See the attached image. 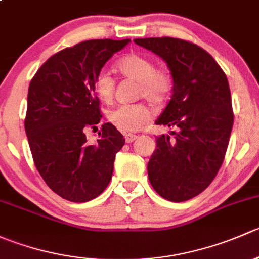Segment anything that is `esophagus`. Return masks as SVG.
Here are the masks:
<instances>
[{
	"mask_svg": "<svg viewBox=\"0 0 259 259\" xmlns=\"http://www.w3.org/2000/svg\"><path fill=\"white\" fill-rule=\"evenodd\" d=\"M137 135H134V134H126L125 135V142L126 143H133L134 142V140H137Z\"/></svg>",
	"mask_w": 259,
	"mask_h": 259,
	"instance_id": "esophagus-1",
	"label": "esophagus"
}]
</instances>
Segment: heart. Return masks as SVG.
<instances>
[{
  "instance_id": "obj_1",
  "label": "heart",
  "mask_w": 259,
  "mask_h": 259,
  "mask_svg": "<svg viewBox=\"0 0 259 259\" xmlns=\"http://www.w3.org/2000/svg\"><path fill=\"white\" fill-rule=\"evenodd\" d=\"M122 76L139 82L138 95L150 103L163 104L171 90L170 75L163 70H156L155 62L143 55L133 54L122 57L116 64ZM115 82L110 72L101 70L94 80V90L103 103H110L114 96ZM108 119L121 132H137L151 120V111L145 104L120 105L108 113Z\"/></svg>"
}]
</instances>
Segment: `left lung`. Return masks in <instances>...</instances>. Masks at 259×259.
<instances>
[{
	"mask_svg": "<svg viewBox=\"0 0 259 259\" xmlns=\"http://www.w3.org/2000/svg\"><path fill=\"white\" fill-rule=\"evenodd\" d=\"M165 61L173 94L156 125L176 129L159 135L148 163L151 187L164 199L185 202L213 182L229 143L233 111L226 74L205 50L173 37L135 38Z\"/></svg>",
	"mask_w": 259,
	"mask_h": 259,
	"instance_id": "left-lung-1",
	"label": "left lung"
}]
</instances>
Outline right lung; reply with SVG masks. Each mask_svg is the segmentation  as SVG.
Listing matches in <instances>:
<instances>
[{"mask_svg":"<svg viewBox=\"0 0 259 259\" xmlns=\"http://www.w3.org/2000/svg\"><path fill=\"white\" fill-rule=\"evenodd\" d=\"M129 42L90 40L61 50L30 82L25 130L33 161L51 190L70 202H89L105 190L125 144L110 122L101 126L95 145L88 144L85 130L101 119L96 75Z\"/></svg>","mask_w":259,"mask_h":259,"instance_id":"right-lung-1","label":"right lung"}]
</instances>
